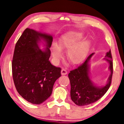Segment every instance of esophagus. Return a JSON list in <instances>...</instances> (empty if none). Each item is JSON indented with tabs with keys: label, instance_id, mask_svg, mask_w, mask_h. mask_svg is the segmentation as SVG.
I'll return each mask as SVG.
<instances>
[{
	"label": "esophagus",
	"instance_id": "esophagus-1",
	"mask_svg": "<svg viewBox=\"0 0 124 124\" xmlns=\"http://www.w3.org/2000/svg\"><path fill=\"white\" fill-rule=\"evenodd\" d=\"M67 74V70L65 69H62L61 70V74L62 76L66 75Z\"/></svg>",
	"mask_w": 124,
	"mask_h": 124
}]
</instances>
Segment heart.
<instances>
[{
    "label": "heart",
    "mask_w": 124,
    "mask_h": 124,
    "mask_svg": "<svg viewBox=\"0 0 124 124\" xmlns=\"http://www.w3.org/2000/svg\"><path fill=\"white\" fill-rule=\"evenodd\" d=\"M83 33L78 31H70L62 35L58 40V45L52 44L51 47L52 55L55 61L62 57V50L66 51L67 58L73 64H79L85 60L89 51L90 42L82 40Z\"/></svg>",
    "instance_id": "b5f03b06"
}]
</instances>
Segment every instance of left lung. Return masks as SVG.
<instances>
[{
  "label": "left lung",
  "mask_w": 124,
  "mask_h": 124,
  "mask_svg": "<svg viewBox=\"0 0 124 124\" xmlns=\"http://www.w3.org/2000/svg\"><path fill=\"white\" fill-rule=\"evenodd\" d=\"M94 54L93 53L88 57L81 66L71 70L68 74L70 83V98L78 106L89 105L97 101L104 95L110 86L113 76V61L110 50L107 52L104 60L109 63L110 74L105 85L98 86L90 77V60Z\"/></svg>",
  "instance_id": "obj_1"
}]
</instances>
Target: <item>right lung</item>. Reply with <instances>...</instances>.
<instances>
[{
    "label": "right lung",
    "instance_id": "right-lung-1",
    "mask_svg": "<svg viewBox=\"0 0 124 124\" xmlns=\"http://www.w3.org/2000/svg\"><path fill=\"white\" fill-rule=\"evenodd\" d=\"M51 35L27 28L17 41L12 61L14 82L19 94L33 104L50 97L61 68L51 63ZM42 43L45 47L41 50Z\"/></svg>",
    "mask_w": 124,
    "mask_h": 124
}]
</instances>
